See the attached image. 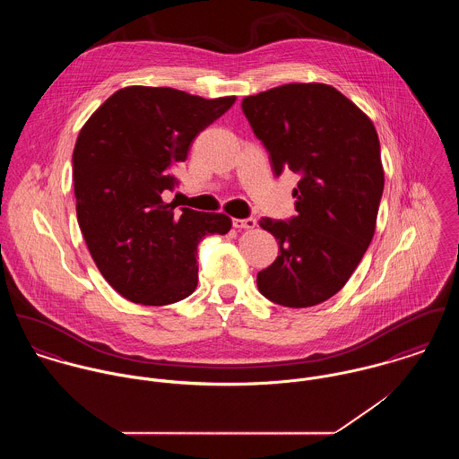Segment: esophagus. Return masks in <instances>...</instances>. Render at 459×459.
<instances>
[{
	"mask_svg": "<svg viewBox=\"0 0 459 459\" xmlns=\"http://www.w3.org/2000/svg\"><path fill=\"white\" fill-rule=\"evenodd\" d=\"M256 226V219L247 217V219H233V228L237 230H253Z\"/></svg>",
	"mask_w": 459,
	"mask_h": 459,
	"instance_id": "esophagus-1",
	"label": "esophagus"
}]
</instances>
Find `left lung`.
Wrapping results in <instances>:
<instances>
[{
	"instance_id": "obj_1",
	"label": "left lung",
	"mask_w": 459,
	"mask_h": 459,
	"mask_svg": "<svg viewBox=\"0 0 459 459\" xmlns=\"http://www.w3.org/2000/svg\"><path fill=\"white\" fill-rule=\"evenodd\" d=\"M242 111L279 177L300 175L297 215L263 217L279 256L258 272L263 297L311 307L333 297L368 251L384 193L380 141L373 122L341 91L291 82L242 100Z\"/></svg>"
}]
</instances>
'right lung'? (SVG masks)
<instances>
[{"instance_id": "right-lung-1", "label": "right lung", "mask_w": 459, "mask_h": 459, "mask_svg": "<svg viewBox=\"0 0 459 459\" xmlns=\"http://www.w3.org/2000/svg\"><path fill=\"white\" fill-rule=\"evenodd\" d=\"M237 97L203 99L175 88L127 86L82 126L72 155L77 222L104 279L127 300L166 306L197 286V244L226 235L231 219L175 210L164 193L178 184L199 132Z\"/></svg>"}]
</instances>
